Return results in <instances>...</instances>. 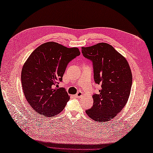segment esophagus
<instances>
[{"label": "esophagus", "mask_w": 153, "mask_h": 153, "mask_svg": "<svg viewBox=\"0 0 153 153\" xmlns=\"http://www.w3.org/2000/svg\"><path fill=\"white\" fill-rule=\"evenodd\" d=\"M76 97H82L83 96V93L82 92H81V91H79V92H77V93L76 94Z\"/></svg>", "instance_id": "obj_1"}]
</instances>
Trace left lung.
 <instances>
[{
  "label": "left lung",
  "mask_w": 153,
  "mask_h": 153,
  "mask_svg": "<svg viewBox=\"0 0 153 153\" xmlns=\"http://www.w3.org/2000/svg\"><path fill=\"white\" fill-rule=\"evenodd\" d=\"M82 51L83 56L93 62L95 83L101 85L99 94L93 96L92 108L86 114L96 122L110 121L125 106L130 95V66L126 58L108 43L82 47Z\"/></svg>",
  "instance_id": "8db88e82"
}]
</instances>
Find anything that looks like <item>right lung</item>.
<instances>
[{
    "instance_id": "right-lung-1",
    "label": "right lung",
    "mask_w": 153,
    "mask_h": 153,
    "mask_svg": "<svg viewBox=\"0 0 153 153\" xmlns=\"http://www.w3.org/2000/svg\"><path fill=\"white\" fill-rule=\"evenodd\" d=\"M80 54L78 48H68L55 42L41 45L22 67V89L27 101L38 114L55 116L70 99L64 88L55 86L62 80L68 64Z\"/></svg>"
}]
</instances>
